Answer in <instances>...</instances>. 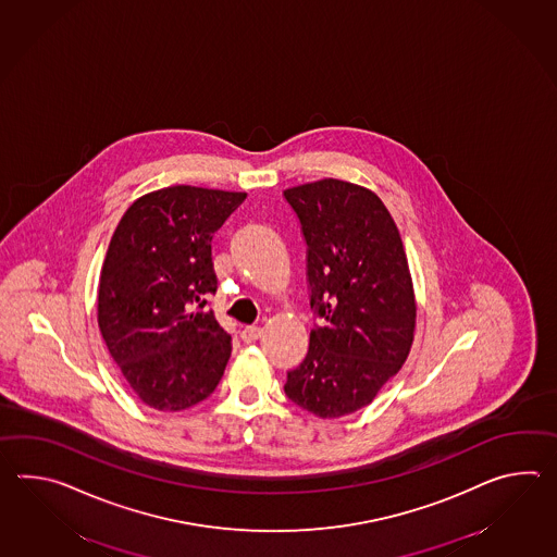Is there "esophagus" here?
Instances as JSON below:
<instances>
[{
    "label": "esophagus",
    "instance_id": "34e87169",
    "mask_svg": "<svg viewBox=\"0 0 557 557\" xmlns=\"http://www.w3.org/2000/svg\"><path fill=\"white\" fill-rule=\"evenodd\" d=\"M261 334H263V330L258 327V325H246V327L242 330V339H244V342H248V344H251V342L260 339Z\"/></svg>",
    "mask_w": 557,
    "mask_h": 557
}]
</instances>
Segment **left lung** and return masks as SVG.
Masks as SVG:
<instances>
[{"mask_svg": "<svg viewBox=\"0 0 557 557\" xmlns=\"http://www.w3.org/2000/svg\"><path fill=\"white\" fill-rule=\"evenodd\" d=\"M308 244L318 318L285 396L334 420L370 406L401 370L416 332V294L394 218L368 187L325 177L284 191Z\"/></svg>", "mask_w": 557, "mask_h": 557, "instance_id": "left-lung-1", "label": "left lung"}]
</instances>
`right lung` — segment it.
Listing matches in <instances>:
<instances>
[{"instance_id": "add662e5", "label": "right lung", "mask_w": 557, "mask_h": 557, "mask_svg": "<svg viewBox=\"0 0 557 557\" xmlns=\"http://www.w3.org/2000/svg\"><path fill=\"white\" fill-rule=\"evenodd\" d=\"M246 198L163 187L137 198L113 232L99 275V332L148 408H191L222 380L232 337L206 308L218 287L211 239Z\"/></svg>"}]
</instances>
